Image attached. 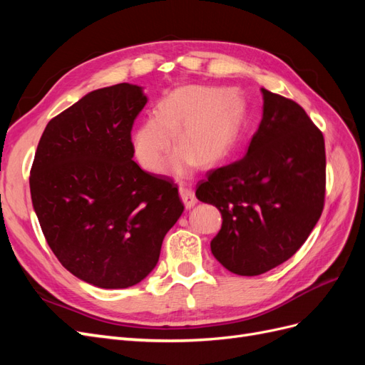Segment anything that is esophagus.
<instances>
[{"label": "esophagus", "mask_w": 365, "mask_h": 365, "mask_svg": "<svg viewBox=\"0 0 365 365\" xmlns=\"http://www.w3.org/2000/svg\"><path fill=\"white\" fill-rule=\"evenodd\" d=\"M180 195H181V200H182V202L185 204L187 208H192L197 202L196 196H195V192H193L190 184L181 182L180 184Z\"/></svg>", "instance_id": "obj_1"}]
</instances>
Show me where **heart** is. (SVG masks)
Masks as SVG:
<instances>
[{"mask_svg":"<svg viewBox=\"0 0 365 365\" xmlns=\"http://www.w3.org/2000/svg\"><path fill=\"white\" fill-rule=\"evenodd\" d=\"M244 108L239 97L219 88L185 86L160 103L132 134V150L149 172L163 170L178 134L172 169L184 173L196 163L213 164L235 149L240 137Z\"/></svg>","mask_w":365,"mask_h":365,"instance_id":"1","label":"heart"}]
</instances>
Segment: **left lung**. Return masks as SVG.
I'll return each mask as SVG.
<instances>
[{"instance_id":"left-lung-1","label":"left lung","mask_w":365,"mask_h":365,"mask_svg":"<svg viewBox=\"0 0 365 365\" xmlns=\"http://www.w3.org/2000/svg\"><path fill=\"white\" fill-rule=\"evenodd\" d=\"M263 114L247 155L207 172L197 200L219 208L213 256L237 275L292 257L324 208V137L297 102L262 88Z\"/></svg>"}]
</instances>
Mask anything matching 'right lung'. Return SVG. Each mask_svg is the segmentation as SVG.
Masks as SVG:
<instances>
[{
    "instance_id": "obj_1",
    "label": "right lung",
    "mask_w": 365,
    "mask_h": 365,
    "mask_svg": "<svg viewBox=\"0 0 365 365\" xmlns=\"http://www.w3.org/2000/svg\"><path fill=\"white\" fill-rule=\"evenodd\" d=\"M146 102L129 83L86 94L48 121L31 164V202L48 247L98 288L145 279L184 212L173 180L132 160L130 130Z\"/></svg>"
}]
</instances>
